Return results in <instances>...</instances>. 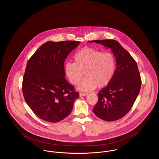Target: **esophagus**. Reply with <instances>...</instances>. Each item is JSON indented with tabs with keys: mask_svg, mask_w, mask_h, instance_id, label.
Listing matches in <instances>:
<instances>
[{
	"mask_svg": "<svg viewBox=\"0 0 159 159\" xmlns=\"http://www.w3.org/2000/svg\"><path fill=\"white\" fill-rule=\"evenodd\" d=\"M80 97H84V96H86L88 95V93H80Z\"/></svg>",
	"mask_w": 159,
	"mask_h": 159,
	"instance_id": "34e87169",
	"label": "esophagus"
}]
</instances>
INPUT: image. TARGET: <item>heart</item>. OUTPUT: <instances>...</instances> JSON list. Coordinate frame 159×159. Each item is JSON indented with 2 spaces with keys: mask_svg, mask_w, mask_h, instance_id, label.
I'll return each instance as SVG.
<instances>
[{
  "mask_svg": "<svg viewBox=\"0 0 159 159\" xmlns=\"http://www.w3.org/2000/svg\"><path fill=\"white\" fill-rule=\"evenodd\" d=\"M74 62H68L64 66V72L70 83L77 85V89L90 91L106 87L111 81L115 71L116 62L113 54L93 48H85L74 57Z\"/></svg>",
  "mask_w": 159,
  "mask_h": 159,
  "instance_id": "b5f03b06",
  "label": "heart"
}]
</instances>
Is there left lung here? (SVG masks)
<instances>
[{
	"mask_svg": "<svg viewBox=\"0 0 159 159\" xmlns=\"http://www.w3.org/2000/svg\"><path fill=\"white\" fill-rule=\"evenodd\" d=\"M89 42L110 49L116 61L113 79L99 92L98 101L93 111L106 121L119 120L130 111L140 91L141 80L136 61L115 40H95Z\"/></svg>",
	"mask_w": 159,
	"mask_h": 159,
	"instance_id": "1",
	"label": "left lung"
}]
</instances>
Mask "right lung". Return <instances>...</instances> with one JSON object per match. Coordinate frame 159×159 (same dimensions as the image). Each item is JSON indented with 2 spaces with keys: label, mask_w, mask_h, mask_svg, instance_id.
<instances>
[{
  "label": "right lung",
  "mask_w": 159,
  "mask_h": 159,
  "mask_svg": "<svg viewBox=\"0 0 159 159\" xmlns=\"http://www.w3.org/2000/svg\"><path fill=\"white\" fill-rule=\"evenodd\" d=\"M80 42H47L28 61L23 80L25 101L38 117L55 123L70 114L79 97L65 79L64 61Z\"/></svg>",
  "instance_id": "right-lung-1"
}]
</instances>
